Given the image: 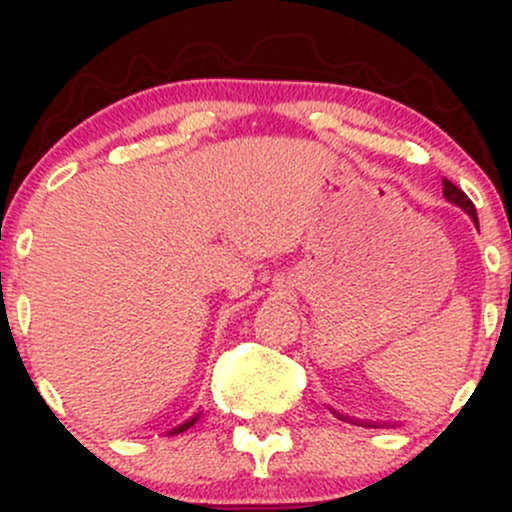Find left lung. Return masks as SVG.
<instances>
[{"label": "left lung", "mask_w": 512, "mask_h": 512, "mask_svg": "<svg viewBox=\"0 0 512 512\" xmlns=\"http://www.w3.org/2000/svg\"><path fill=\"white\" fill-rule=\"evenodd\" d=\"M443 195H445V199H448V202H455L457 207H462L464 211H467V214L472 216V219H474V223H477V226H479V219H477V209H474L472 199H469L467 195H464V192L460 190V187H457V185H452L450 180H443Z\"/></svg>", "instance_id": "obj_1"}]
</instances>
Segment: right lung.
<instances>
[{"label":"right lung","instance_id":"obj_1","mask_svg":"<svg viewBox=\"0 0 512 512\" xmlns=\"http://www.w3.org/2000/svg\"><path fill=\"white\" fill-rule=\"evenodd\" d=\"M195 421H197V416H192V419H190V421H185V424L175 426V428H173V431H170V433H182V431H187V428H190V426H195Z\"/></svg>","mask_w":512,"mask_h":512}]
</instances>
